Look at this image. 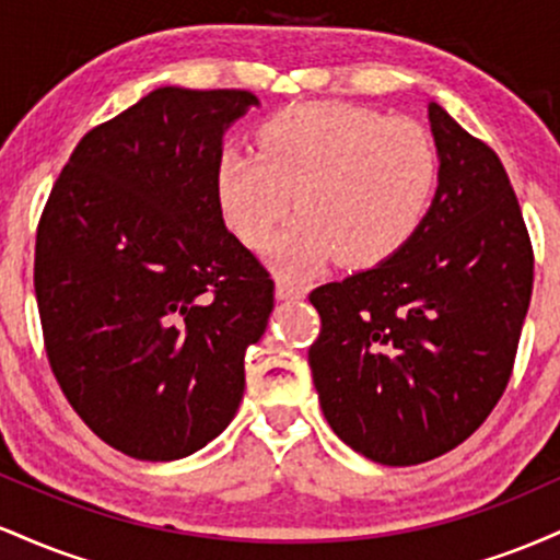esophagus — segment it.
Here are the masks:
<instances>
[{"label": "esophagus", "instance_id": "1", "mask_svg": "<svg viewBox=\"0 0 560 560\" xmlns=\"http://www.w3.org/2000/svg\"><path fill=\"white\" fill-rule=\"evenodd\" d=\"M305 298V289L292 284V281L281 279L279 284H276V300H302Z\"/></svg>", "mask_w": 560, "mask_h": 560}]
</instances>
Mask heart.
<instances>
[{
  "instance_id": "obj_1",
  "label": "heart",
  "mask_w": 560,
  "mask_h": 560,
  "mask_svg": "<svg viewBox=\"0 0 560 560\" xmlns=\"http://www.w3.org/2000/svg\"><path fill=\"white\" fill-rule=\"evenodd\" d=\"M436 182L440 158L421 126L347 102L279 110L260 126L258 150L226 147L215 165L221 213L247 247H266L298 202L300 218L273 247L287 276L400 255L427 223Z\"/></svg>"
}]
</instances>
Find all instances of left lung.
I'll return each mask as SVG.
<instances>
[{"mask_svg": "<svg viewBox=\"0 0 560 560\" xmlns=\"http://www.w3.org/2000/svg\"><path fill=\"white\" fill-rule=\"evenodd\" d=\"M432 210L400 255L311 292L307 350L334 434L384 466L458 447L505 392L529 311L535 255L508 173L436 102Z\"/></svg>", "mask_w": 560, "mask_h": 560, "instance_id": "left-lung-1", "label": "left lung"}]
</instances>
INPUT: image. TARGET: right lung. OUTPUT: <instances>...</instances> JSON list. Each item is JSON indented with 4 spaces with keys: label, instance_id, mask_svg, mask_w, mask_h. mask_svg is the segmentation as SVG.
<instances>
[{
    "label": "right lung",
    "instance_id": "obj_1",
    "mask_svg": "<svg viewBox=\"0 0 560 560\" xmlns=\"http://www.w3.org/2000/svg\"><path fill=\"white\" fill-rule=\"evenodd\" d=\"M258 105L155 89L79 141L38 221L49 365L83 423L137 460L186 458L229 427L273 311L215 197L223 133Z\"/></svg>",
    "mask_w": 560,
    "mask_h": 560
}]
</instances>
